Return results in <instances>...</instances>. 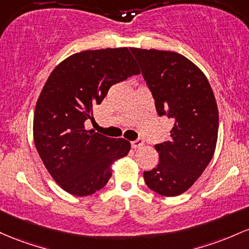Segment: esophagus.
Listing matches in <instances>:
<instances>
[{"instance_id":"34e87169","label":"esophagus","mask_w":249,"mask_h":249,"mask_svg":"<svg viewBox=\"0 0 249 249\" xmlns=\"http://www.w3.org/2000/svg\"><path fill=\"white\" fill-rule=\"evenodd\" d=\"M144 144V141L142 139H138V140H135V141H133L132 142V147L133 148H140V147H142Z\"/></svg>"}]
</instances>
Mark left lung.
I'll list each match as a JSON object with an SVG mask.
<instances>
[{
    "mask_svg": "<svg viewBox=\"0 0 249 249\" xmlns=\"http://www.w3.org/2000/svg\"><path fill=\"white\" fill-rule=\"evenodd\" d=\"M160 116L174 119L170 140L155 144L158 166L143 173L146 185L163 196L188 191L213 158L219 110L211 85L196 64L175 52L130 48Z\"/></svg>",
    "mask_w": 249,
    "mask_h": 249,
    "instance_id": "left-lung-1",
    "label": "left lung"
}]
</instances>
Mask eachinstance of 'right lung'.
Returning <instances> with one entry per match:
<instances>
[{"label":"right lung","instance_id":"obj_1","mask_svg":"<svg viewBox=\"0 0 249 249\" xmlns=\"http://www.w3.org/2000/svg\"><path fill=\"white\" fill-rule=\"evenodd\" d=\"M138 74L125 47L85 50L58 63L44 83L34 113L35 147L55 182L69 194L100 191L111 177V164L129 153V141L89 132L85 121L111 86Z\"/></svg>","mask_w":249,"mask_h":249}]
</instances>
